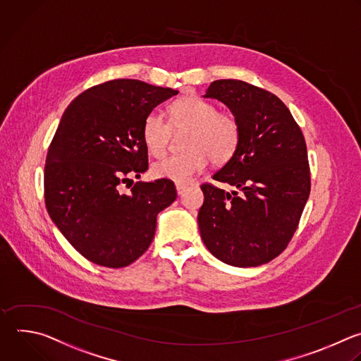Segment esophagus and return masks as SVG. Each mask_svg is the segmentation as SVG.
Segmentation results:
<instances>
[{"mask_svg":"<svg viewBox=\"0 0 361 361\" xmlns=\"http://www.w3.org/2000/svg\"><path fill=\"white\" fill-rule=\"evenodd\" d=\"M186 185H183V183H176V192H178V195H182L185 190H186Z\"/></svg>","mask_w":361,"mask_h":361,"instance_id":"obj_1","label":"esophagus"}]
</instances>
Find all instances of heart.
<instances>
[{"mask_svg": "<svg viewBox=\"0 0 361 361\" xmlns=\"http://www.w3.org/2000/svg\"><path fill=\"white\" fill-rule=\"evenodd\" d=\"M169 115L173 129L189 130L185 137L186 152L155 162L151 168L155 178L185 183L206 166L209 158L214 164H224L235 155L240 142V126L232 114L218 112L203 98L185 97L171 105ZM171 126L157 112L147 115L142 139L151 155L165 154Z\"/></svg>", "mask_w": 361, "mask_h": 361, "instance_id": "obj_1", "label": "heart"}]
</instances>
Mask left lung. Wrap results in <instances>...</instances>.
Wrapping results in <instances>:
<instances>
[{
  "label": "left lung",
  "mask_w": 361,
  "mask_h": 361,
  "mask_svg": "<svg viewBox=\"0 0 361 361\" xmlns=\"http://www.w3.org/2000/svg\"><path fill=\"white\" fill-rule=\"evenodd\" d=\"M203 97L231 109L240 126V142L228 164L212 176L233 190L200 186V238L226 264L260 266L289 245L309 199L305 136L276 95L247 82L213 81Z\"/></svg>",
  "instance_id": "obj_1"
}]
</instances>
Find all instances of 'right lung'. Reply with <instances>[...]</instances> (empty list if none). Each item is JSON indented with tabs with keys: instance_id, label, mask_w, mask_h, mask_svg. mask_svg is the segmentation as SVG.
I'll return each instance as SVG.
<instances>
[{
	"instance_id": "obj_1",
	"label": "right lung",
	"mask_w": 361,
	"mask_h": 361,
	"mask_svg": "<svg viewBox=\"0 0 361 361\" xmlns=\"http://www.w3.org/2000/svg\"><path fill=\"white\" fill-rule=\"evenodd\" d=\"M172 88L114 80L80 94L65 109L49 145L45 206L52 222L84 257L125 267L154 240L157 216L176 199L173 182L121 185L148 169L142 125Z\"/></svg>"
}]
</instances>
